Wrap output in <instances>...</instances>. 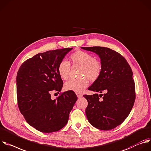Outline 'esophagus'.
<instances>
[{
    "label": "esophagus",
    "mask_w": 151,
    "mask_h": 151,
    "mask_svg": "<svg viewBox=\"0 0 151 151\" xmlns=\"http://www.w3.org/2000/svg\"><path fill=\"white\" fill-rule=\"evenodd\" d=\"M76 94L78 98H81L83 96V94L80 92H76Z\"/></svg>",
    "instance_id": "esophagus-1"
}]
</instances>
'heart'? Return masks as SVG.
<instances>
[{"instance_id":"1","label":"heart","mask_w":151,"mask_h":151,"mask_svg":"<svg viewBox=\"0 0 151 151\" xmlns=\"http://www.w3.org/2000/svg\"><path fill=\"white\" fill-rule=\"evenodd\" d=\"M73 64L81 66L80 76H84L78 78H71L65 83V88L67 90L81 92L88 86V80L95 81L99 78L102 72V64L99 60L88 52L78 50L70 56ZM70 71V63L67 60H63L58 66V72L63 79L67 80Z\"/></svg>"}]
</instances>
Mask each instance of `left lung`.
Instances as JSON below:
<instances>
[{
    "instance_id": "8db88e82",
    "label": "left lung",
    "mask_w": 151,
    "mask_h": 151,
    "mask_svg": "<svg viewBox=\"0 0 151 151\" xmlns=\"http://www.w3.org/2000/svg\"><path fill=\"white\" fill-rule=\"evenodd\" d=\"M95 52L102 64V72L88 90L96 92L84 95L88 105L86 114L93 127L109 130L121 124L129 115L136 98L133 72L126 59L117 52L108 47H81ZM102 97V99H99Z\"/></svg>"
}]
</instances>
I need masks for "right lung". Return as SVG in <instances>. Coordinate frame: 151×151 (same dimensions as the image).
I'll return each mask as SVG.
<instances>
[{"label":"right lung","mask_w":151,"mask_h":151,"mask_svg":"<svg viewBox=\"0 0 151 151\" xmlns=\"http://www.w3.org/2000/svg\"><path fill=\"white\" fill-rule=\"evenodd\" d=\"M73 48L38 53L26 60L17 76L18 106L26 122L38 131L52 133L63 129L77 96L74 91L60 93L52 100V91L61 92L63 81L58 72L59 63Z\"/></svg>","instance_id":"obj_1"}]
</instances>
